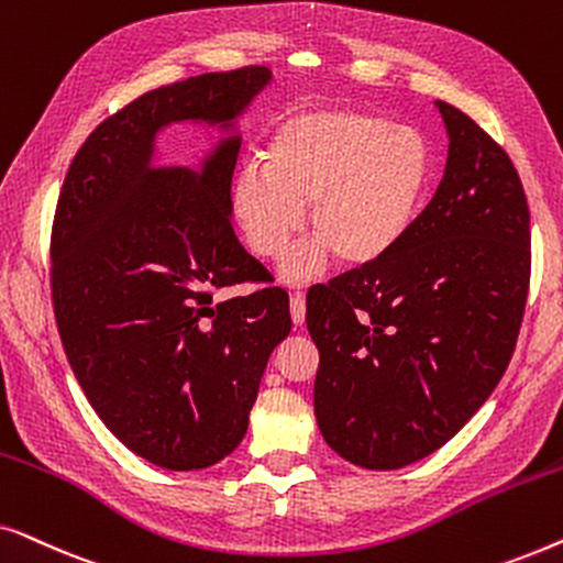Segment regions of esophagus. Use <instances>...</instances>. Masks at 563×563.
<instances>
[{"label":"esophagus","instance_id":"1","mask_svg":"<svg viewBox=\"0 0 563 563\" xmlns=\"http://www.w3.org/2000/svg\"><path fill=\"white\" fill-rule=\"evenodd\" d=\"M289 310H291V322H295V325H302V322H305V314H307L305 297H302V295H295V297H291Z\"/></svg>","mask_w":563,"mask_h":563}]
</instances>
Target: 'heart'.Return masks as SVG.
<instances>
[{
  "label": "heart",
  "instance_id": "b5f03b06",
  "mask_svg": "<svg viewBox=\"0 0 563 563\" xmlns=\"http://www.w3.org/2000/svg\"><path fill=\"white\" fill-rule=\"evenodd\" d=\"M435 179V151L418 128L387 114L320 107L274 130L264 164L238 172L230 210L258 258L279 261L302 230L312 238L282 266L287 284L310 282L333 253L368 266L402 243Z\"/></svg>",
  "mask_w": 563,
  "mask_h": 563
}]
</instances>
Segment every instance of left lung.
Listing matches in <instances>:
<instances>
[{"mask_svg": "<svg viewBox=\"0 0 563 563\" xmlns=\"http://www.w3.org/2000/svg\"><path fill=\"white\" fill-rule=\"evenodd\" d=\"M449 158L387 256L307 295L314 418L351 464L389 472L449 443L503 379L530 282V212L512 161L438 99Z\"/></svg>", "mask_w": 563, "mask_h": 563, "instance_id": "8db88e82", "label": "left lung"}]
</instances>
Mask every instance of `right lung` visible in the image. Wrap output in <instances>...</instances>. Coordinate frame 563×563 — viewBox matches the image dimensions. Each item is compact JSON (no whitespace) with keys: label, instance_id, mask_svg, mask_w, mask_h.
<instances>
[{"label":"right lung","instance_id":"add662e5","mask_svg":"<svg viewBox=\"0 0 563 563\" xmlns=\"http://www.w3.org/2000/svg\"><path fill=\"white\" fill-rule=\"evenodd\" d=\"M274 81L266 66L202 74L137 97L91 133L60 189L51 235L53 310L99 420L168 472L218 464L249 430L268 356L291 330L233 230L238 120ZM179 121L221 137L195 169L164 167L157 135Z\"/></svg>","mask_w":563,"mask_h":563}]
</instances>
